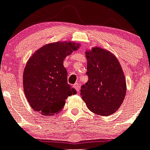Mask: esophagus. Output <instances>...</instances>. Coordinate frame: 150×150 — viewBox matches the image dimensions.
Wrapping results in <instances>:
<instances>
[{
    "instance_id": "esophagus-1",
    "label": "esophagus",
    "mask_w": 150,
    "mask_h": 150,
    "mask_svg": "<svg viewBox=\"0 0 150 150\" xmlns=\"http://www.w3.org/2000/svg\"><path fill=\"white\" fill-rule=\"evenodd\" d=\"M74 86V87H75L76 89V91H78V92H79V91H80V84H79V83H75Z\"/></svg>"
}]
</instances>
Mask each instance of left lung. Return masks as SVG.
<instances>
[{"label": "left lung", "instance_id": "obj_1", "mask_svg": "<svg viewBox=\"0 0 150 150\" xmlns=\"http://www.w3.org/2000/svg\"><path fill=\"white\" fill-rule=\"evenodd\" d=\"M86 57L88 79L81 88V98L91 112L107 117L120 109L126 96L123 70L116 56L100 47L86 51Z\"/></svg>", "mask_w": 150, "mask_h": 150}]
</instances>
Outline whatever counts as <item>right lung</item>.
Here are the masks:
<instances>
[{
    "label": "right lung",
    "mask_w": 150,
    "mask_h": 150,
    "mask_svg": "<svg viewBox=\"0 0 150 150\" xmlns=\"http://www.w3.org/2000/svg\"><path fill=\"white\" fill-rule=\"evenodd\" d=\"M79 46L72 41L48 43L29 58L23 71V90L35 112L44 116L59 113L67 97L76 94L67 82L64 60Z\"/></svg>",
    "instance_id": "add662e5"
}]
</instances>
